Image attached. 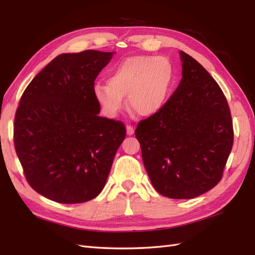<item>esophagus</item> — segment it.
Returning <instances> with one entry per match:
<instances>
[{
    "instance_id": "esophagus-1",
    "label": "esophagus",
    "mask_w": 255,
    "mask_h": 255,
    "mask_svg": "<svg viewBox=\"0 0 255 255\" xmlns=\"http://www.w3.org/2000/svg\"><path fill=\"white\" fill-rule=\"evenodd\" d=\"M126 129H127V134H128V136H131V134H133L134 128L132 126H130V125H127Z\"/></svg>"
}]
</instances>
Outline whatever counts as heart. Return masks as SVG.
I'll use <instances>...</instances> for the list:
<instances>
[{
    "instance_id": "b5f03b06",
    "label": "heart",
    "mask_w": 255,
    "mask_h": 255,
    "mask_svg": "<svg viewBox=\"0 0 255 255\" xmlns=\"http://www.w3.org/2000/svg\"><path fill=\"white\" fill-rule=\"evenodd\" d=\"M173 69L163 57L138 55L125 58L114 66L107 83H96L95 101L108 117H116L126 102L142 117H150L163 108L172 85Z\"/></svg>"
}]
</instances>
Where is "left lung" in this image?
Segmentation results:
<instances>
[{
	"mask_svg": "<svg viewBox=\"0 0 255 255\" xmlns=\"http://www.w3.org/2000/svg\"><path fill=\"white\" fill-rule=\"evenodd\" d=\"M183 78L163 108L139 122L134 133L155 191L189 199L215 187L234 144L224 92L202 64L181 51Z\"/></svg>",
	"mask_w": 255,
	"mask_h": 255,
	"instance_id": "8db88e82",
	"label": "left lung"
}]
</instances>
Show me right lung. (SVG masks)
I'll return each instance as SVG.
<instances>
[{"instance_id":"1","label":"right lung","mask_w":255,"mask_h":255,"mask_svg":"<svg viewBox=\"0 0 255 255\" xmlns=\"http://www.w3.org/2000/svg\"><path fill=\"white\" fill-rule=\"evenodd\" d=\"M114 52L62 53L32 79L14 119V145L32 189L80 204L104 188L126 137L123 122L101 117L94 81Z\"/></svg>"}]
</instances>
